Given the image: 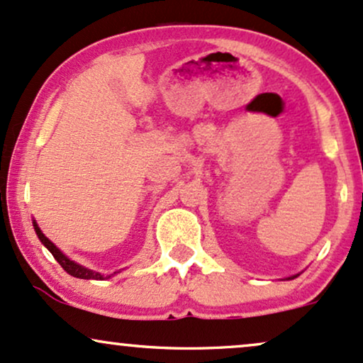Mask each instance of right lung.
<instances>
[{
	"instance_id": "1",
	"label": "right lung",
	"mask_w": 363,
	"mask_h": 363,
	"mask_svg": "<svg viewBox=\"0 0 363 363\" xmlns=\"http://www.w3.org/2000/svg\"><path fill=\"white\" fill-rule=\"evenodd\" d=\"M33 229H35L38 240L42 241V245H44L45 248L49 250L50 253H52V257H54L55 259H57L59 265H61V267L64 268V270L67 272V274L72 275V277H76V279H95V280H104V279H105V277L101 275V274H96V272L88 270V268L81 267V265H78V263L71 262V259L67 258V257H64L61 251H59V250L55 248V246L52 245V242L47 240V238L44 236V233H42L40 229H38V225H37L35 223H33Z\"/></svg>"
}]
</instances>
